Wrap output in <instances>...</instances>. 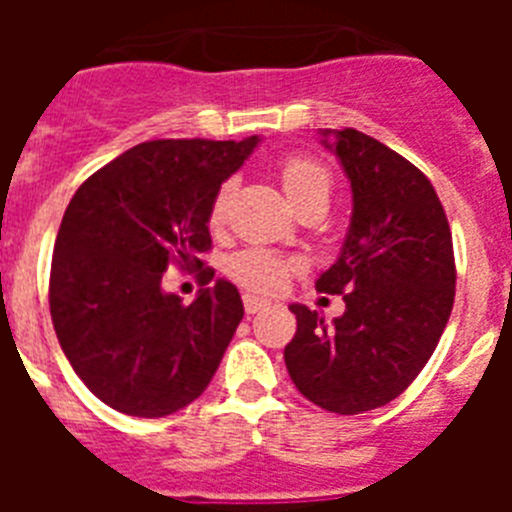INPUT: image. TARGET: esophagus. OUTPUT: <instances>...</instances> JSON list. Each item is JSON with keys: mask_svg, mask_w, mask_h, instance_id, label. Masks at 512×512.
Returning <instances> with one entry per match:
<instances>
[{"mask_svg": "<svg viewBox=\"0 0 512 512\" xmlns=\"http://www.w3.org/2000/svg\"><path fill=\"white\" fill-rule=\"evenodd\" d=\"M243 307H246L248 315H256V312H261L264 307H269V300H261V297L256 295H243Z\"/></svg>", "mask_w": 512, "mask_h": 512, "instance_id": "34e87169", "label": "esophagus"}]
</instances>
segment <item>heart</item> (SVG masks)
I'll list each match as a JSON object with an SVG mask.
<instances>
[{"label": "heart", "instance_id": "heart-1", "mask_svg": "<svg viewBox=\"0 0 512 512\" xmlns=\"http://www.w3.org/2000/svg\"><path fill=\"white\" fill-rule=\"evenodd\" d=\"M279 184H282L287 200L297 212L302 207L328 205L330 174L323 164L307 156H289L279 164ZM233 182H225L217 189L210 205V225L220 228L228 220V207L233 200ZM292 271H297V261L271 251V248H246L230 256L228 274L243 287L253 292H277L284 287Z\"/></svg>", "mask_w": 512, "mask_h": 512}]
</instances>
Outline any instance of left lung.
<instances>
[{
    "mask_svg": "<svg viewBox=\"0 0 512 512\" xmlns=\"http://www.w3.org/2000/svg\"><path fill=\"white\" fill-rule=\"evenodd\" d=\"M351 184V223L318 292L343 295L341 318L325 323L289 305L297 333L284 364L297 390L338 415L382 408L420 374L454 307V246L428 176L379 140L320 130Z\"/></svg>",
    "mask_w": 512,
    "mask_h": 512,
    "instance_id": "obj_1",
    "label": "left lung"
}]
</instances>
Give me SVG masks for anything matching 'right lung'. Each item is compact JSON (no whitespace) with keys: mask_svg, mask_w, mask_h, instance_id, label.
Here are the masks:
<instances>
[{"mask_svg":"<svg viewBox=\"0 0 512 512\" xmlns=\"http://www.w3.org/2000/svg\"><path fill=\"white\" fill-rule=\"evenodd\" d=\"M259 140H148L71 197L53 248L51 318L66 359L104 405L164 418L215 377L243 320L238 289L217 279L184 305L161 279L171 264L202 269L212 200Z\"/></svg>","mask_w":512,"mask_h":512,"instance_id":"add662e5","label":"right lung"}]
</instances>
